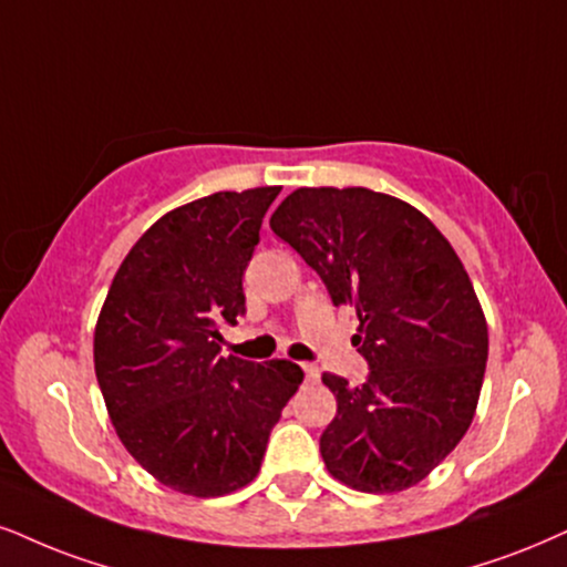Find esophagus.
Wrapping results in <instances>:
<instances>
[{"mask_svg":"<svg viewBox=\"0 0 567 567\" xmlns=\"http://www.w3.org/2000/svg\"><path fill=\"white\" fill-rule=\"evenodd\" d=\"M302 370H305L307 381H318V368L316 365H310V362H302Z\"/></svg>","mask_w":567,"mask_h":567,"instance_id":"esophagus-1","label":"esophagus"}]
</instances>
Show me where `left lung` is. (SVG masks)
<instances>
[{"label":"left lung","instance_id":"left-lung-1","mask_svg":"<svg viewBox=\"0 0 567 567\" xmlns=\"http://www.w3.org/2000/svg\"><path fill=\"white\" fill-rule=\"evenodd\" d=\"M323 278L333 305L358 310L362 386L323 373L337 417L320 436L333 478L365 494L421 484L471 429L488 328L457 251L421 209L362 186L297 188L270 218Z\"/></svg>","mask_w":567,"mask_h":567}]
</instances>
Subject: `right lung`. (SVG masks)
Instances as JSON below:
<instances>
[{"label": "right lung", "mask_w": 567, "mask_h": 567, "mask_svg": "<svg viewBox=\"0 0 567 567\" xmlns=\"http://www.w3.org/2000/svg\"><path fill=\"white\" fill-rule=\"evenodd\" d=\"M281 186L218 192L165 213L117 268L94 328V370L131 457L188 497L251 484L286 402L289 360L220 354L244 316V270Z\"/></svg>", "instance_id": "obj_1"}]
</instances>
